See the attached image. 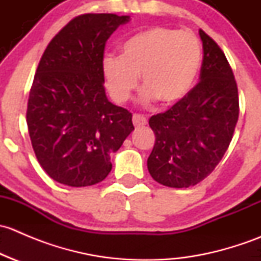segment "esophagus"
<instances>
[{
    "label": "esophagus",
    "mask_w": 261,
    "mask_h": 261,
    "mask_svg": "<svg viewBox=\"0 0 261 261\" xmlns=\"http://www.w3.org/2000/svg\"><path fill=\"white\" fill-rule=\"evenodd\" d=\"M133 122H134V125L136 126V127H140V126H145L146 125L147 120H146L145 116L135 114L133 116Z\"/></svg>",
    "instance_id": "esophagus-1"
}]
</instances>
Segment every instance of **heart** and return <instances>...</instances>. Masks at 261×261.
<instances>
[{
	"label": "heart",
	"mask_w": 261,
	"mask_h": 261,
	"mask_svg": "<svg viewBox=\"0 0 261 261\" xmlns=\"http://www.w3.org/2000/svg\"><path fill=\"white\" fill-rule=\"evenodd\" d=\"M201 58V44L193 33L156 26L127 39L121 46V57L106 55L102 70L107 91L117 103L127 101L140 75L144 99L156 98L168 106L188 93Z\"/></svg>",
	"instance_id": "heart-1"
}]
</instances>
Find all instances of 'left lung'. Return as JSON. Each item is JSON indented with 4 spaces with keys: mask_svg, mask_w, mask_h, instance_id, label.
Returning <instances> with one entry per match:
<instances>
[{
    "mask_svg": "<svg viewBox=\"0 0 261 261\" xmlns=\"http://www.w3.org/2000/svg\"><path fill=\"white\" fill-rule=\"evenodd\" d=\"M199 82L175 105L150 117L155 144L147 158L152 179L172 188L196 186L213 172L232 140L239 92L220 46L203 30Z\"/></svg>",
    "mask_w": 261,
    "mask_h": 261,
    "instance_id": "8db88e82",
    "label": "left lung"
}]
</instances>
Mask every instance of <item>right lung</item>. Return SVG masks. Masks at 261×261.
<instances>
[{
    "label": "right lung",
    "mask_w": 261,
    "mask_h": 261,
    "mask_svg": "<svg viewBox=\"0 0 261 261\" xmlns=\"http://www.w3.org/2000/svg\"><path fill=\"white\" fill-rule=\"evenodd\" d=\"M128 16L84 14L46 46L29 94L26 122L36 159L50 178L70 187L99 183L110 154L134 130L133 115L107 99L105 46Z\"/></svg>",
    "instance_id": "obj_1"
}]
</instances>
